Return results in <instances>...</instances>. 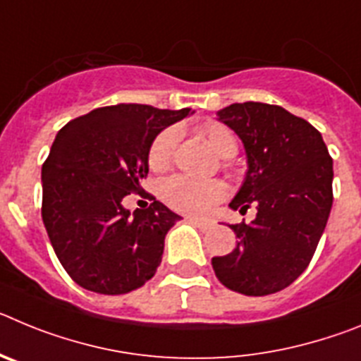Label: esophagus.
<instances>
[{"mask_svg":"<svg viewBox=\"0 0 361 361\" xmlns=\"http://www.w3.org/2000/svg\"><path fill=\"white\" fill-rule=\"evenodd\" d=\"M191 224H195L197 228L204 229V231H206V229H209V228H212V224H209V222H206V220H197V219H191Z\"/></svg>","mask_w":361,"mask_h":361,"instance_id":"obj_1","label":"esophagus"}]
</instances>
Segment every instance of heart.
<instances>
[{
	"label": "heart",
	"instance_id": "obj_1",
	"mask_svg": "<svg viewBox=\"0 0 361 361\" xmlns=\"http://www.w3.org/2000/svg\"><path fill=\"white\" fill-rule=\"evenodd\" d=\"M200 137L220 157L229 159L237 153V139L228 126L220 123H206L199 128ZM178 132L166 128L153 139L148 152V164L153 171H164L171 166L177 149ZM161 197L171 209L184 215L202 216L226 197V184L219 178L199 180L186 175H177L161 186Z\"/></svg>",
	"mask_w": 361,
	"mask_h": 361
}]
</instances>
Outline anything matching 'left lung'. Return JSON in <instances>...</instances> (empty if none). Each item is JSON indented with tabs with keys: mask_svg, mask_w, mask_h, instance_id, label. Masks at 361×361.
Here are the masks:
<instances>
[{
	"mask_svg": "<svg viewBox=\"0 0 361 361\" xmlns=\"http://www.w3.org/2000/svg\"><path fill=\"white\" fill-rule=\"evenodd\" d=\"M247 153L245 183L231 200L251 224H235L237 245L213 257L216 279L231 291L266 296L291 286L317 251L333 206V159L312 124L282 106L235 103L220 111Z\"/></svg>",
	"mask_w": 361,
	"mask_h": 361,
	"instance_id": "1",
	"label": "left lung"
}]
</instances>
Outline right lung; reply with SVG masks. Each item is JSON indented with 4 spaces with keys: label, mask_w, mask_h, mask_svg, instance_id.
<instances>
[{
    "label": "right lung",
    "mask_w": 361,
    "mask_h": 361,
    "mask_svg": "<svg viewBox=\"0 0 361 361\" xmlns=\"http://www.w3.org/2000/svg\"><path fill=\"white\" fill-rule=\"evenodd\" d=\"M188 114L123 103L59 130L41 170V216L59 262L81 288L124 295L155 275L166 233L180 216L155 197L130 215L123 199L145 191L153 139Z\"/></svg>",
    "instance_id": "obj_1"
}]
</instances>
